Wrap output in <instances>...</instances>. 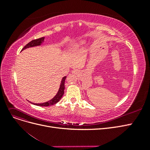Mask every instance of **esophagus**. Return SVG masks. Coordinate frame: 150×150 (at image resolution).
Wrapping results in <instances>:
<instances>
[{"instance_id":"obj_1","label":"esophagus","mask_w":150,"mask_h":150,"mask_svg":"<svg viewBox=\"0 0 150 150\" xmlns=\"http://www.w3.org/2000/svg\"><path fill=\"white\" fill-rule=\"evenodd\" d=\"M72 73L76 74L78 73V70H73V71H72Z\"/></svg>"}]
</instances>
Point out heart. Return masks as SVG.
<instances>
[{
  "label": "heart",
  "instance_id": "1",
  "mask_svg": "<svg viewBox=\"0 0 150 150\" xmlns=\"http://www.w3.org/2000/svg\"><path fill=\"white\" fill-rule=\"evenodd\" d=\"M84 44V42L83 41V40H81V41L79 42H74L70 44L69 47H67L68 52L71 54L75 53L79 48H81L83 46Z\"/></svg>",
  "mask_w": 150,
  "mask_h": 150
}]
</instances>
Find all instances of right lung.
I'll return each instance as SVG.
<instances>
[{
  "label": "right lung",
  "instance_id": "right-lung-1",
  "mask_svg": "<svg viewBox=\"0 0 150 150\" xmlns=\"http://www.w3.org/2000/svg\"><path fill=\"white\" fill-rule=\"evenodd\" d=\"M44 39H45V37H43V38H40L38 39L33 40L32 41H30V42H29L28 44H27L25 47H24V48L22 49V51H23V50L29 48V47L40 46V45H42V44L44 42ZM66 78V76H64V78L62 79L59 88V90H58L57 94L55 95V96L51 99V100H49L47 102L43 103H31V102H30V103L34 104V105L39 106H51V105H53V104H56L57 102L60 101V99L62 97L63 94H64V88H65L64 83H65Z\"/></svg>",
  "mask_w": 150,
  "mask_h": 150
}]
</instances>
